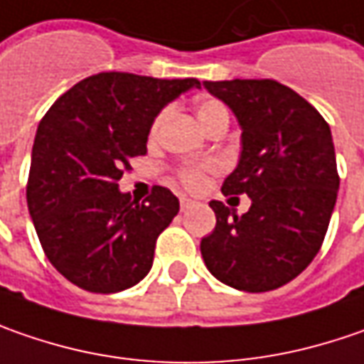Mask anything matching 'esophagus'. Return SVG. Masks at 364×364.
Segmentation results:
<instances>
[{
	"label": "esophagus",
	"instance_id": "obj_1",
	"mask_svg": "<svg viewBox=\"0 0 364 364\" xmlns=\"http://www.w3.org/2000/svg\"><path fill=\"white\" fill-rule=\"evenodd\" d=\"M179 203H181V212H187V210H191V208H196V205H198V201H196V199L185 198V196L179 198Z\"/></svg>",
	"mask_w": 364,
	"mask_h": 364
}]
</instances>
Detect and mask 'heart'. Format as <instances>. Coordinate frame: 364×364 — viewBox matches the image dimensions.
Masks as SVG:
<instances>
[{"instance_id":"obj_1","label":"heart","mask_w":364,"mask_h":364,"mask_svg":"<svg viewBox=\"0 0 364 364\" xmlns=\"http://www.w3.org/2000/svg\"><path fill=\"white\" fill-rule=\"evenodd\" d=\"M196 116H198L199 124L203 126V128H208L212 122H215L218 118H224V116H228V109L222 105L220 102H215V100H208V102H201L196 107ZM165 119V112H161L156 119H154V124H152V132H156L159 130V126H161V122ZM215 165H203V166H187V168H183L181 173H179V179L185 187H189V189H199L203 183H205V173L208 171H212Z\"/></svg>"}]
</instances>
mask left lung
Returning a JSON list of instances; mask_svg holds the SVG:
<instances>
[{
    "label": "left lung",
    "instance_id": "8db88e82",
    "mask_svg": "<svg viewBox=\"0 0 364 364\" xmlns=\"http://www.w3.org/2000/svg\"><path fill=\"white\" fill-rule=\"evenodd\" d=\"M242 130L240 159L224 196L250 198L242 215L210 201L215 228L201 257L218 281L238 291L277 289L299 275L324 242L336 205L332 132L318 109L273 79L203 81Z\"/></svg>",
    "mask_w": 364,
    "mask_h": 364
}]
</instances>
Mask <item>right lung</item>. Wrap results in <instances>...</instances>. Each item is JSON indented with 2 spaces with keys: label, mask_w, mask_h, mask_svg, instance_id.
Listing matches in <instances>:
<instances>
[{
  "label": "right lung",
  "mask_w": 364,
  "mask_h": 364,
  "mask_svg": "<svg viewBox=\"0 0 364 364\" xmlns=\"http://www.w3.org/2000/svg\"><path fill=\"white\" fill-rule=\"evenodd\" d=\"M193 87L198 79L100 73L63 93L38 124L28 210L44 255L77 287L118 293L149 275L179 199L154 187L138 203L118 181L146 152L161 109Z\"/></svg>",
  "instance_id": "obj_1"
}]
</instances>
